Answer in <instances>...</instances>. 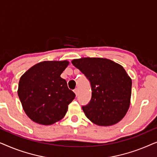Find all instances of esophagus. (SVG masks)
Here are the masks:
<instances>
[{
	"instance_id": "esophagus-1",
	"label": "esophagus",
	"mask_w": 157,
	"mask_h": 157,
	"mask_svg": "<svg viewBox=\"0 0 157 157\" xmlns=\"http://www.w3.org/2000/svg\"><path fill=\"white\" fill-rule=\"evenodd\" d=\"M74 91V93H75V94H76V96L78 95V89H75Z\"/></svg>"
}]
</instances>
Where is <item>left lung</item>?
I'll list each match as a JSON object with an SVG mask.
<instances>
[{"instance_id":"1","label":"left lung","mask_w":157,"mask_h":157,"mask_svg":"<svg viewBox=\"0 0 157 157\" xmlns=\"http://www.w3.org/2000/svg\"><path fill=\"white\" fill-rule=\"evenodd\" d=\"M71 63L91 83V101L82 106L86 117L98 126L121 121L129 108L132 85L123 66L103 58H81Z\"/></svg>"}]
</instances>
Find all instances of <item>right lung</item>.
<instances>
[{
	"instance_id": "add662e5",
	"label": "right lung",
	"mask_w": 157,
	"mask_h": 157,
	"mask_svg": "<svg viewBox=\"0 0 157 157\" xmlns=\"http://www.w3.org/2000/svg\"><path fill=\"white\" fill-rule=\"evenodd\" d=\"M69 62H40L24 73L18 83V95L26 115L42 125H51L66 115L75 94L61 74Z\"/></svg>"
}]
</instances>
